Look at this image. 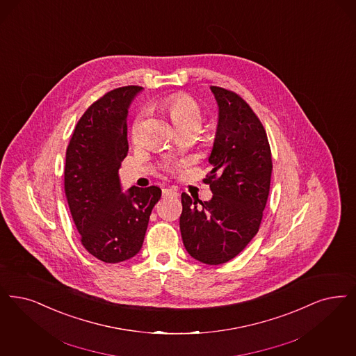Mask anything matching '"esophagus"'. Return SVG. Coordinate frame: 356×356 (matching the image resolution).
<instances>
[{"label":"esophagus","instance_id":"1","mask_svg":"<svg viewBox=\"0 0 356 356\" xmlns=\"http://www.w3.org/2000/svg\"><path fill=\"white\" fill-rule=\"evenodd\" d=\"M163 196H177V191L165 188V189H163Z\"/></svg>","mask_w":356,"mask_h":356}]
</instances>
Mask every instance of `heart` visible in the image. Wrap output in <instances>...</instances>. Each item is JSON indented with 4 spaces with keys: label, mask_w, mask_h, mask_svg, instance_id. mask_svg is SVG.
<instances>
[{
    "label": "heart",
    "mask_w": 356,
    "mask_h": 356,
    "mask_svg": "<svg viewBox=\"0 0 356 356\" xmlns=\"http://www.w3.org/2000/svg\"><path fill=\"white\" fill-rule=\"evenodd\" d=\"M165 111L170 115L173 124L183 131L188 127H200L202 120V113L197 102L186 94H173L163 103ZM142 127V115H139L131 127V139L139 140Z\"/></svg>",
    "instance_id": "b5f03b06"
}]
</instances>
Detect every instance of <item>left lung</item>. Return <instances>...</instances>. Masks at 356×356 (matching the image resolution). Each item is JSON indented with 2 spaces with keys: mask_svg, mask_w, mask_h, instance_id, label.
<instances>
[{
  "mask_svg": "<svg viewBox=\"0 0 356 356\" xmlns=\"http://www.w3.org/2000/svg\"><path fill=\"white\" fill-rule=\"evenodd\" d=\"M218 122L205 181L209 201L181 195L180 232L186 252L220 265L240 254L259 229L270 189V145L249 104L233 91L212 86Z\"/></svg>",
  "mask_w": 356,
  "mask_h": 356,
  "instance_id": "1",
  "label": "left lung"
}]
</instances>
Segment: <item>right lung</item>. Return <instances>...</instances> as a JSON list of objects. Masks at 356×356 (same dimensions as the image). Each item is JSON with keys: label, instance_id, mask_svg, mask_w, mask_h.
I'll list each match as a JSON object with an SVG mask.
<instances>
[{"label": "right lung", "instance_id": "1", "mask_svg": "<svg viewBox=\"0 0 356 356\" xmlns=\"http://www.w3.org/2000/svg\"><path fill=\"white\" fill-rule=\"evenodd\" d=\"M142 91L119 87L92 103L74 129L66 151L65 193L86 250L107 264L136 256L159 186L122 191L119 168L127 156L128 108Z\"/></svg>", "mask_w": 356, "mask_h": 356}]
</instances>
